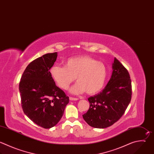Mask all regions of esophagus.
Listing matches in <instances>:
<instances>
[{
    "label": "esophagus",
    "instance_id": "1",
    "mask_svg": "<svg viewBox=\"0 0 154 154\" xmlns=\"http://www.w3.org/2000/svg\"><path fill=\"white\" fill-rule=\"evenodd\" d=\"M69 100L71 101H76L78 100V98H73V97H69Z\"/></svg>",
    "mask_w": 154,
    "mask_h": 154
}]
</instances>
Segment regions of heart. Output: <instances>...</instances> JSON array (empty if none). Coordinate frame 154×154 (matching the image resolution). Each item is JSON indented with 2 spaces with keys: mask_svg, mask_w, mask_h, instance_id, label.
Here are the masks:
<instances>
[{
  "mask_svg": "<svg viewBox=\"0 0 154 154\" xmlns=\"http://www.w3.org/2000/svg\"><path fill=\"white\" fill-rule=\"evenodd\" d=\"M50 74L57 85L63 89H67L76 77L77 82L70 88V92L80 94L86 91L92 95L104 87L108 69L103 63L90 56H82L68 59L65 66H53Z\"/></svg>",
  "mask_w": 154,
  "mask_h": 154,
  "instance_id": "1",
  "label": "heart"
}]
</instances>
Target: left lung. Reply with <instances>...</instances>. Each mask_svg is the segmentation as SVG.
Returning <instances> with one entry per match:
<instances>
[{"label":"left lung","instance_id":"left-lung-1","mask_svg":"<svg viewBox=\"0 0 154 154\" xmlns=\"http://www.w3.org/2000/svg\"><path fill=\"white\" fill-rule=\"evenodd\" d=\"M112 67L108 84L100 92L88 98L89 108L83 115L85 121L95 128H106L117 122L131 100V80L128 70L116 58Z\"/></svg>","mask_w":154,"mask_h":154}]
</instances>
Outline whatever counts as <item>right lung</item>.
I'll list each match as a JSON object with an SVG mask.
<instances>
[{"label":"right lung","mask_w":154,"mask_h":154,"mask_svg":"<svg viewBox=\"0 0 154 154\" xmlns=\"http://www.w3.org/2000/svg\"><path fill=\"white\" fill-rule=\"evenodd\" d=\"M57 53H48L31 62L19 83L25 114L45 129L56 126L62 117L69 97L55 83L49 72Z\"/></svg>","instance_id":"add662e5"}]
</instances>
